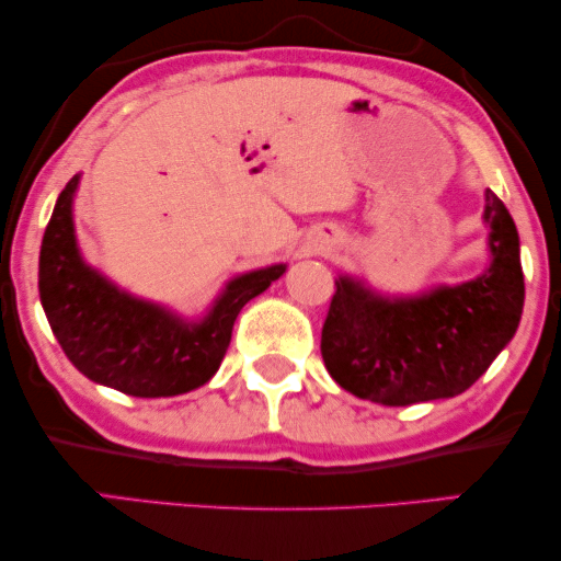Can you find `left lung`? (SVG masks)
Returning a JSON list of instances; mask_svg holds the SVG:
<instances>
[{"mask_svg":"<svg viewBox=\"0 0 561 561\" xmlns=\"http://www.w3.org/2000/svg\"><path fill=\"white\" fill-rule=\"evenodd\" d=\"M490 267L459 286L386 298L363 283L334 280L321 329V357L352 396L411 405L465 393L516 334L524 311L518 232L508 209L485 191Z\"/></svg>","mask_w":561,"mask_h":561,"instance_id":"obj_1","label":"left lung"}]
</instances>
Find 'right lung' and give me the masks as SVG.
I'll use <instances>...</instances> for the list:
<instances>
[{"instance_id": "1", "label": "right lung", "mask_w": 561, "mask_h": 561, "mask_svg": "<svg viewBox=\"0 0 561 561\" xmlns=\"http://www.w3.org/2000/svg\"><path fill=\"white\" fill-rule=\"evenodd\" d=\"M79 175L60 191L41 248V304L66 357L89 380L137 398L188 393L219 370L242 306L286 265L237 275L202 321L140 301L83 263L73 232Z\"/></svg>"}]
</instances>
